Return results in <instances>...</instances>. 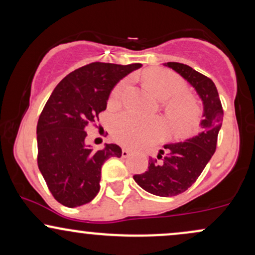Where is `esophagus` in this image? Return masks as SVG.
Wrapping results in <instances>:
<instances>
[{"mask_svg": "<svg viewBox=\"0 0 255 255\" xmlns=\"http://www.w3.org/2000/svg\"><path fill=\"white\" fill-rule=\"evenodd\" d=\"M129 154H130L129 150H127V148H124V150H122V157H124V158L129 157Z\"/></svg>", "mask_w": 255, "mask_h": 255, "instance_id": "esophagus-1", "label": "esophagus"}]
</instances>
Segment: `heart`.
Wrapping results in <instances>:
<instances>
[{"instance_id": "obj_1", "label": "heart", "mask_w": 255, "mask_h": 255, "mask_svg": "<svg viewBox=\"0 0 255 255\" xmlns=\"http://www.w3.org/2000/svg\"><path fill=\"white\" fill-rule=\"evenodd\" d=\"M144 83L152 95L165 102V113L172 130L183 134L198 124L199 110L194 99L182 95L184 83L175 73L168 69H150L144 74ZM127 89V81H121L111 91L109 104L115 105L121 101ZM160 131V124L137 118L131 114H121L114 119L111 133L114 139L124 146H139L150 142Z\"/></svg>"}]
</instances>
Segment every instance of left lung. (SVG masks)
<instances>
[{
    "instance_id": "left-lung-1",
    "label": "left lung",
    "mask_w": 255,
    "mask_h": 255,
    "mask_svg": "<svg viewBox=\"0 0 255 255\" xmlns=\"http://www.w3.org/2000/svg\"><path fill=\"white\" fill-rule=\"evenodd\" d=\"M164 66L174 69L197 91L204 107L200 131L184 141L164 145V150L159 151L156 159L150 158L147 170L134 175L133 178L151 194L175 197L197 181L215 153L223 108L211 79L183 63L168 62Z\"/></svg>"
}]
</instances>
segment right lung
Segmentation results:
<instances>
[{
    "instance_id": "right-lung-1",
    "label": "right lung",
    "mask_w": 255,
    "mask_h": 255,
    "mask_svg": "<svg viewBox=\"0 0 255 255\" xmlns=\"http://www.w3.org/2000/svg\"><path fill=\"white\" fill-rule=\"evenodd\" d=\"M141 63L93 62L69 73L52 91L37 125L38 168L60 204L77 207L98 194L102 165L120 158L116 144L95 151L85 144L87 126L107 109L111 90Z\"/></svg>"
}]
</instances>
